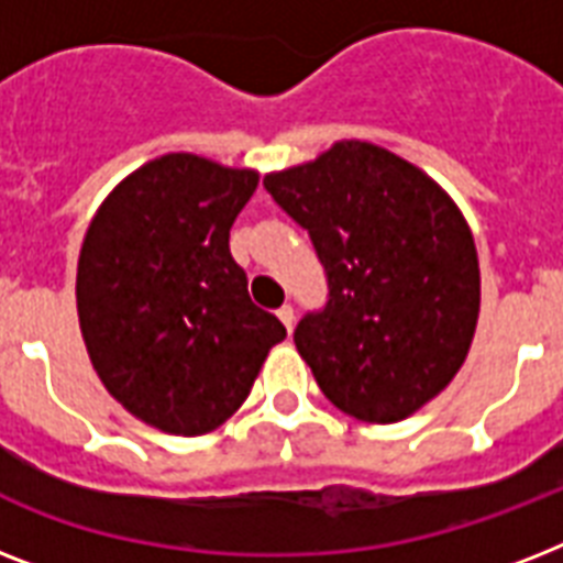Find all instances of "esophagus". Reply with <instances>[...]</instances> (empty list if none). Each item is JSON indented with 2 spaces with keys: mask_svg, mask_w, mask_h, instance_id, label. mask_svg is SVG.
<instances>
[{
  "mask_svg": "<svg viewBox=\"0 0 563 563\" xmlns=\"http://www.w3.org/2000/svg\"><path fill=\"white\" fill-rule=\"evenodd\" d=\"M277 318H280L283 324H286V330L291 333V327H295V309H291L289 303H283V307L277 309Z\"/></svg>",
  "mask_w": 563,
  "mask_h": 563,
  "instance_id": "34e87169",
  "label": "esophagus"
}]
</instances>
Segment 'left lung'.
Masks as SVG:
<instances>
[{"label": "left lung", "mask_w": 563, "mask_h": 563, "mask_svg": "<svg viewBox=\"0 0 563 563\" xmlns=\"http://www.w3.org/2000/svg\"><path fill=\"white\" fill-rule=\"evenodd\" d=\"M263 187L324 265V309L295 330L318 388L365 423L415 415L459 374L479 318V260L459 207L418 166L360 140Z\"/></svg>", "instance_id": "left-lung-1"}]
</instances>
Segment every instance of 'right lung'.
Segmentation results:
<instances>
[{
	"mask_svg": "<svg viewBox=\"0 0 563 563\" xmlns=\"http://www.w3.org/2000/svg\"><path fill=\"white\" fill-rule=\"evenodd\" d=\"M256 180L166 154L128 175L84 236L75 300L92 368L134 418L169 435L221 427L286 339L230 256Z\"/></svg>",
	"mask_w": 563,
	"mask_h": 563,
	"instance_id": "1",
	"label": "right lung"
}]
</instances>
